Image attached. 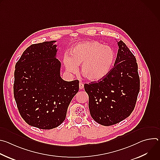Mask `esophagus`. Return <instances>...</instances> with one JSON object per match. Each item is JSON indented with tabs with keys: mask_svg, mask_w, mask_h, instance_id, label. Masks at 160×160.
I'll list each match as a JSON object with an SVG mask.
<instances>
[{
	"mask_svg": "<svg viewBox=\"0 0 160 160\" xmlns=\"http://www.w3.org/2000/svg\"><path fill=\"white\" fill-rule=\"evenodd\" d=\"M84 87V84L83 83H79V88L80 89H82Z\"/></svg>",
	"mask_w": 160,
	"mask_h": 160,
	"instance_id": "esophagus-1",
	"label": "esophagus"
}]
</instances>
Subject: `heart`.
<instances>
[{
	"label": "heart",
	"instance_id": "b5f03b06",
	"mask_svg": "<svg viewBox=\"0 0 160 160\" xmlns=\"http://www.w3.org/2000/svg\"><path fill=\"white\" fill-rule=\"evenodd\" d=\"M115 60V54L109 46L95 41L77 44L71 55L64 58L68 72L76 73L81 65V73L87 79L97 81L104 77L111 70Z\"/></svg>",
	"mask_w": 160,
	"mask_h": 160
}]
</instances>
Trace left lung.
I'll return each mask as SVG.
<instances>
[{
  "label": "left lung",
  "mask_w": 160,
  "mask_h": 160,
  "mask_svg": "<svg viewBox=\"0 0 160 160\" xmlns=\"http://www.w3.org/2000/svg\"><path fill=\"white\" fill-rule=\"evenodd\" d=\"M115 66L98 82L84 84L90 115L104 126L117 124L130 115L140 90L138 66L134 55L120 40Z\"/></svg>",
  "instance_id": "left-lung-1"
}]
</instances>
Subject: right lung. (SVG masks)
Segmentation results:
<instances>
[{"instance_id":"add662e5","label":"right lung","mask_w":160,"mask_h":160,"mask_svg":"<svg viewBox=\"0 0 160 160\" xmlns=\"http://www.w3.org/2000/svg\"><path fill=\"white\" fill-rule=\"evenodd\" d=\"M55 42L31 45L15 65L14 97L20 115L28 125L45 130L64 122L79 90L78 80L66 82L60 77Z\"/></svg>"}]
</instances>
